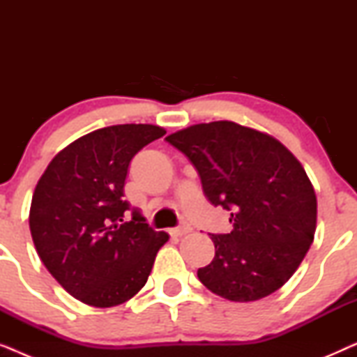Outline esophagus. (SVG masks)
<instances>
[{"label": "esophagus", "instance_id": "obj_1", "mask_svg": "<svg viewBox=\"0 0 357 357\" xmlns=\"http://www.w3.org/2000/svg\"><path fill=\"white\" fill-rule=\"evenodd\" d=\"M193 231V227L190 226V224H187V222H183V224H180L178 227H175V229H172V231H170V234H174V236H177V237H180V236H185V234H190Z\"/></svg>", "mask_w": 357, "mask_h": 357}]
</instances>
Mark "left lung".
I'll use <instances>...</instances> for the list:
<instances>
[{
	"mask_svg": "<svg viewBox=\"0 0 357 357\" xmlns=\"http://www.w3.org/2000/svg\"><path fill=\"white\" fill-rule=\"evenodd\" d=\"M165 139L198 170L209 203L231 213V232L209 234L216 253L198 280L234 302L280 289L317 226V197L299 160L273 136L234 121L193 125Z\"/></svg>",
	"mask_w": 357,
	"mask_h": 357,
	"instance_id": "obj_1",
	"label": "left lung"
}]
</instances>
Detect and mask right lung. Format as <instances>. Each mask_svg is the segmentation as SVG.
Returning a JSON list of instances; mask_svg holds the SVG:
<instances>
[{
    "mask_svg": "<svg viewBox=\"0 0 357 357\" xmlns=\"http://www.w3.org/2000/svg\"><path fill=\"white\" fill-rule=\"evenodd\" d=\"M164 135L141 123L96 130L60 151L38 180L29 214L33 245L50 275L87 305L131 299L169 241L123 199L131 159Z\"/></svg>",
    "mask_w": 357,
    "mask_h": 357,
    "instance_id": "right-lung-1",
    "label": "right lung"
}]
</instances>
